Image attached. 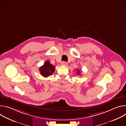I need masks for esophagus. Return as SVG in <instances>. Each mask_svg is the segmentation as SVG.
<instances>
[{
    "label": "esophagus",
    "instance_id": "esophagus-1",
    "mask_svg": "<svg viewBox=\"0 0 126 126\" xmlns=\"http://www.w3.org/2000/svg\"><path fill=\"white\" fill-rule=\"evenodd\" d=\"M61 65L63 66H66L67 65V63L65 61H62L61 62Z\"/></svg>",
    "mask_w": 126,
    "mask_h": 126
}]
</instances>
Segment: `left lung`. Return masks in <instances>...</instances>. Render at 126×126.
<instances>
[{
    "label": "left lung",
    "instance_id": "1",
    "mask_svg": "<svg viewBox=\"0 0 126 126\" xmlns=\"http://www.w3.org/2000/svg\"><path fill=\"white\" fill-rule=\"evenodd\" d=\"M80 73H81V72H80L79 70H78V71H77V74H80Z\"/></svg>",
    "mask_w": 126,
    "mask_h": 126
}]
</instances>
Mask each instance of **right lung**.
I'll list each match as a JSON object with an SVG mask.
<instances>
[{"label": "right lung", "mask_w": 126, "mask_h": 126, "mask_svg": "<svg viewBox=\"0 0 126 126\" xmlns=\"http://www.w3.org/2000/svg\"><path fill=\"white\" fill-rule=\"evenodd\" d=\"M55 70V66L51 64L49 61H46L39 69L40 74L44 77L52 75Z\"/></svg>", "instance_id": "obj_1"}]
</instances>
